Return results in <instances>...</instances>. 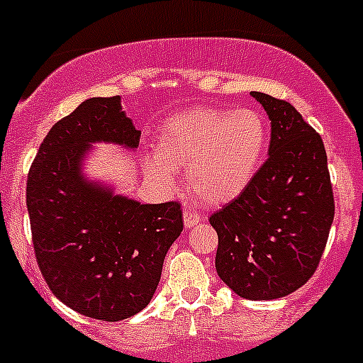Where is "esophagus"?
<instances>
[{"label":"esophagus","instance_id":"34e87169","mask_svg":"<svg viewBox=\"0 0 363 363\" xmlns=\"http://www.w3.org/2000/svg\"><path fill=\"white\" fill-rule=\"evenodd\" d=\"M200 221H201V216L196 213V211H191V209L184 211V225L187 227V229L196 227Z\"/></svg>","mask_w":363,"mask_h":363}]
</instances>
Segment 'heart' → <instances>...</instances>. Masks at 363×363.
<instances>
[{"label": "heart", "mask_w": 363, "mask_h": 363, "mask_svg": "<svg viewBox=\"0 0 363 363\" xmlns=\"http://www.w3.org/2000/svg\"><path fill=\"white\" fill-rule=\"evenodd\" d=\"M267 147L269 123L256 108L198 107L160 127L145 172L171 187L185 169L189 187L205 203L223 205L251 185Z\"/></svg>", "instance_id": "1"}]
</instances>
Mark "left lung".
Returning <instances> with one entry per match:
<instances>
[{
	"instance_id": "8db88e82",
	"label": "left lung",
	"mask_w": 363,
	"mask_h": 363,
	"mask_svg": "<svg viewBox=\"0 0 363 363\" xmlns=\"http://www.w3.org/2000/svg\"><path fill=\"white\" fill-rule=\"evenodd\" d=\"M271 120L269 158L236 200L209 218L216 272L245 300H277L314 274L335 218L322 138L284 99L251 92Z\"/></svg>"
}]
</instances>
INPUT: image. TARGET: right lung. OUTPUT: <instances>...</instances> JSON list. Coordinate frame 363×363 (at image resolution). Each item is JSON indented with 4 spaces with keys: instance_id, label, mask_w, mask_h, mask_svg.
<instances>
[{
    "instance_id": "obj_1",
    "label": "right lung",
    "mask_w": 363,
    "mask_h": 363,
    "mask_svg": "<svg viewBox=\"0 0 363 363\" xmlns=\"http://www.w3.org/2000/svg\"><path fill=\"white\" fill-rule=\"evenodd\" d=\"M142 130L120 96L89 98L57 121L32 163L27 209L38 265L57 300L120 322L149 306L184 230L179 203H140L83 171L94 143L136 150Z\"/></svg>"
}]
</instances>
